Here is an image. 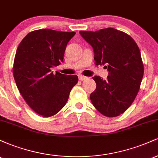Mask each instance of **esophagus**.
I'll use <instances>...</instances> for the list:
<instances>
[{
  "mask_svg": "<svg viewBox=\"0 0 158 158\" xmlns=\"http://www.w3.org/2000/svg\"><path fill=\"white\" fill-rule=\"evenodd\" d=\"M79 79L80 81H84V80H86V79H88V77H85V76H82V75H79Z\"/></svg>",
  "mask_w": 158,
  "mask_h": 158,
  "instance_id": "34e87169",
  "label": "esophagus"
}]
</instances>
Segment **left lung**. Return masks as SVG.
Instances as JSON below:
<instances>
[{
	"label": "left lung",
	"instance_id": "obj_1",
	"mask_svg": "<svg viewBox=\"0 0 158 158\" xmlns=\"http://www.w3.org/2000/svg\"><path fill=\"white\" fill-rule=\"evenodd\" d=\"M79 33L93 48L95 64H106L108 71L106 80L93 77L97 88L90 101L104 116L117 117L129 108L140 87L144 68L138 46L128 34L110 27Z\"/></svg>",
	"mask_w": 158,
	"mask_h": 158
}]
</instances>
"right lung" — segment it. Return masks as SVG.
I'll list each match as a JSON object with an SVG mask.
<instances>
[{
  "label": "right lung",
  "instance_id": "obj_1",
  "mask_svg": "<svg viewBox=\"0 0 158 158\" xmlns=\"http://www.w3.org/2000/svg\"><path fill=\"white\" fill-rule=\"evenodd\" d=\"M75 34L35 30L23 38L16 50L13 76L18 89L28 106L44 117L55 115L65 106L78 82L77 75L51 70L63 61L67 44Z\"/></svg>",
  "mask_w": 158,
  "mask_h": 158
}]
</instances>
